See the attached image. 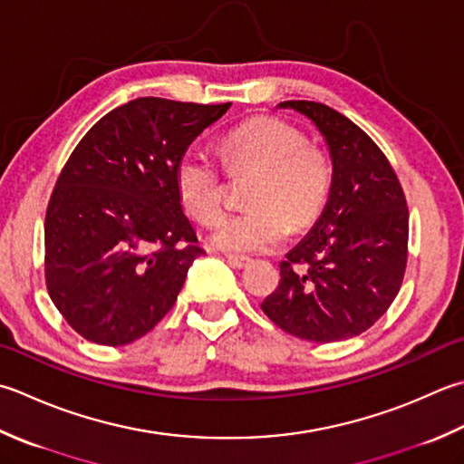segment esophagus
<instances>
[{
    "instance_id": "obj_1",
    "label": "esophagus",
    "mask_w": 464,
    "mask_h": 464,
    "mask_svg": "<svg viewBox=\"0 0 464 464\" xmlns=\"http://www.w3.org/2000/svg\"><path fill=\"white\" fill-rule=\"evenodd\" d=\"M227 261H229V266L237 267V269L247 267L249 263H251V259H249V257H243V256H227Z\"/></svg>"
}]
</instances>
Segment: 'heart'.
I'll return each instance as SVG.
<instances>
[{"mask_svg": "<svg viewBox=\"0 0 464 464\" xmlns=\"http://www.w3.org/2000/svg\"><path fill=\"white\" fill-rule=\"evenodd\" d=\"M227 175L256 172L245 203L249 208L217 223L213 243L229 251H266L287 237L289 227L314 225L332 193V165L305 134L276 116H257L235 126L221 142ZM179 203L197 223L211 225L225 207L221 167L201 149H187L175 167Z\"/></svg>", "mask_w": 464, "mask_h": 464, "instance_id": "obj_1", "label": "heart"}]
</instances>
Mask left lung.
<instances>
[{
	"label": "left lung",
	"mask_w": 464,
	"mask_h": 464,
	"mask_svg": "<svg viewBox=\"0 0 464 464\" xmlns=\"http://www.w3.org/2000/svg\"><path fill=\"white\" fill-rule=\"evenodd\" d=\"M284 108L312 118L328 140L332 193L312 233L281 261V281L261 310L277 328L317 343L372 328L401 292L408 261V207L401 180L350 118L312 100Z\"/></svg>",
	"instance_id": "left-lung-1"
}]
</instances>
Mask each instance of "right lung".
I'll return each mask as SVG.
<instances>
[{
	"label": "right lung",
	"instance_id": "obj_1",
	"mask_svg": "<svg viewBox=\"0 0 464 464\" xmlns=\"http://www.w3.org/2000/svg\"><path fill=\"white\" fill-rule=\"evenodd\" d=\"M144 96L108 112L72 150L44 223L53 305L100 346L142 338L203 256L175 188L180 154L229 111Z\"/></svg>",
	"mask_w": 464,
	"mask_h": 464
}]
</instances>
